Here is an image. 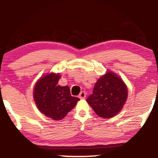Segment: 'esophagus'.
<instances>
[{
	"label": "esophagus",
	"instance_id": "esophagus-1",
	"mask_svg": "<svg viewBox=\"0 0 158 158\" xmlns=\"http://www.w3.org/2000/svg\"><path fill=\"white\" fill-rule=\"evenodd\" d=\"M79 97L81 99H85V97H86V94H85V91H81L80 94H79Z\"/></svg>",
	"mask_w": 158,
	"mask_h": 158
}]
</instances>
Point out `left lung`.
Instances as JSON below:
<instances>
[{"label":"left lung","mask_w":158,"mask_h":158,"mask_svg":"<svg viewBox=\"0 0 158 158\" xmlns=\"http://www.w3.org/2000/svg\"><path fill=\"white\" fill-rule=\"evenodd\" d=\"M128 97V88L117 74L107 70L98 79L93 94L87 102L99 117L111 118L123 109Z\"/></svg>","instance_id":"left-lung-1"}]
</instances>
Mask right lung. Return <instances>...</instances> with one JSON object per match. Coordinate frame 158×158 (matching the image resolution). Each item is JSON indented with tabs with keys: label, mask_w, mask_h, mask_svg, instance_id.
<instances>
[{
	"label": "right lung",
	"mask_w": 158,
	"mask_h": 158,
	"mask_svg": "<svg viewBox=\"0 0 158 158\" xmlns=\"http://www.w3.org/2000/svg\"><path fill=\"white\" fill-rule=\"evenodd\" d=\"M60 73H50L40 77L33 90V99L38 109L53 120H61L70 112L79 99L70 95V88L57 85Z\"/></svg>",
	"instance_id": "add662e5"
}]
</instances>
